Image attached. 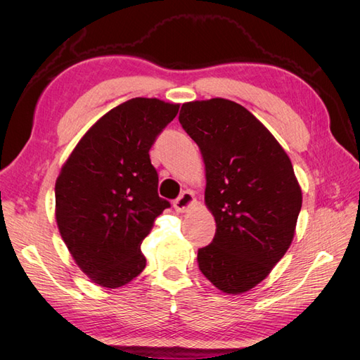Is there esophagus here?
I'll return each mask as SVG.
<instances>
[{"label": "esophagus", "instance_id": "34e87169", "mask_svg": "<svg viewBox=\"0 0 360 360\" xmlns=\"http://www.w3.org/2000/svg\"><path fill=\"white\" fill-rule=\"evenodd\" d=\"M195 202H197V200H195V195L191 191H186V192H183L176 201H174V209H176L177 213H186L192 209Z\"/></svg>", "mask_w": 360, "mask_h": 360}]
</instances>
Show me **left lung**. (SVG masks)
Wrapping results in <instances>:
<instances>
[{
	"label": "left lung",
	"instance_id": "left-lung-1",
	"mask_svg": "<svg viewBox=\"0 0 360 360\" xmlns=\"http://www.w3.org/2000/svg\"><path fill=\"white\" fill-rule=\"evenodd\" d=\"M179 122L201 151L204 201L216 222L213 242L198 250L200 270L237 296L266 279L288 250L300 184L285 150L242 105L222 97L186 102Z\"/></svg>",
	"mask_w": 360,
	"mask_h": 360
}]
</instances>
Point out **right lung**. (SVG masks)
<instances>
[{"label": "right lung", "instance_id": "right-lung-1", "mask_svg": "<svg viewBox=\"0 0 360 360\" xmlns=\"http://www.w3.org/2000/svg\"><path fill=\"white\" fill-rule=\"evenodd\" d=\"M179 103L135 97L86 130L56 181V221L75 263L94 284L118 288L146 267L141 243L169 202L158 195L148 151Z\"/></svg>", "mask_w": 360, "mask_h": 360}]
</instances>
